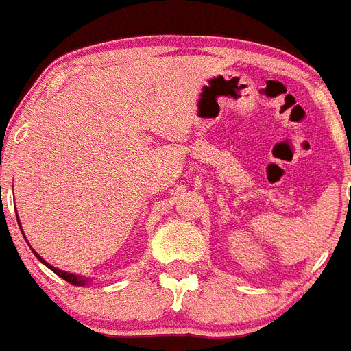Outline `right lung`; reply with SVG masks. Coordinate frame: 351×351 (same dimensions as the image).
<instances>
[{
	"label": "right lung",
	"mask_w": 351,
	"mask_h": 351,
	"mask_svg": "<svg viewBox=\"0 0 351 351\" xmlns=\"http://www.w3.org/2000/svg\"><path fill=\"white\" fill-rule=\"evenodd\" d=\"M18 223H19V220H18ZM19 229H21V227H19ZM21 232H23V229H21ZM34 254H36V258L39 259V261H41L43 265H47L48 269L52 270V272H56L57 276H59V278H62L64 279V281H68V283H72V285H75V287H84V285H90L93 281V279H90V278H84V276H77V274H70V272H64V270H59V269H56V267H52V265L50 263H47V261H45V259L41 258V256L37 254L36 250H32Z\"/></svg>",
	"instance_id": "right-lung-1"
}]
</instances>
